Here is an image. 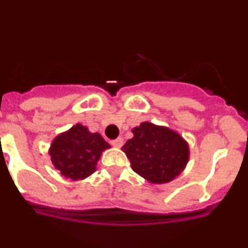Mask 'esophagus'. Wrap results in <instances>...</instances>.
I'll use <instances>...</instances> for the list:
<instances>
[{"label":"esophagus","mask_w":248,"mask_h":248,"mask_svg":"<svg viewBox=\"0 0 248 248\" xmlns=\"http://www.w3.org/2000/svg\"><path fill=\"white\" fill-rule=\"evenodd\" d=\"M111 145L115 148H120L123 145V138H117V139L111 140Z\"/></svg>","instance_id":"1"}]
</instances>
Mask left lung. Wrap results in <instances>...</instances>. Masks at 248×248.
I'll return each instance as SVG.
<instances>
[{
    "mask_svg": "<svg viewBox=\"0 0 248 248\" xmlns=\"http://www.w3.org/2000/svg\"><path fill=\"white\" fill-rule=\"evenodd\" d=\"M123 151L130 160L131 169L153 184L174 180L189 161V145L180 134L166 126L144 122L133 129Z\"/></svg>",
    "mask_w": 248,
    "mask_h": 248,
    "instance_id": "obj_1",
    "label": "left lung"
}]
</instances>
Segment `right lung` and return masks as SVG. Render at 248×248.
Here are the masks:
<instances>
[{
  "label": "right lung",
  "mask_w": 248,
  "mask_h": 248,
  "mask_svg": "<svg viewBox=\"0 0 248 248\" xmlns=\"http://www.w3.org/2000/svg\"><path fill=\"white\" fill-rule=\"evenodd\" d=\"M99 133H91L87 126L76 124L52 141L50 160L61 174L71 180H83L95 171L100 155L109 149Z\"/></svg>",
  "instance_id": "1"
}]
</instances>
